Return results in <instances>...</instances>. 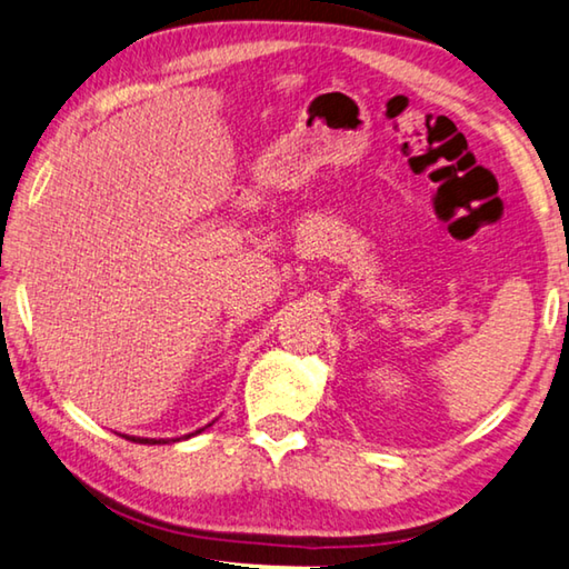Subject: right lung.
I'll return each mask as SVG.
<instances>
[{
  "label": "right lung",
  "mask_w": 569,
  "mask_h": 569,
  "mask_svg": "<svg viewBox=\"0 0 569 569\" xmlns=\"http://www.w3.org/2000/svg\"><path fill=\"white\" fill-rule=\"evenodd\" d=\"M211 426V423H209ZM207 428V426H203ZM203 428H199V431H193V433H201ZM193 433H189V436H183V439H191ZM128 441H136V443H148V446H153V443H171V441H179V439H141V436H126Z\"/></svg>",
  "instance_id": "right-lung-1"
}]
</instances>
